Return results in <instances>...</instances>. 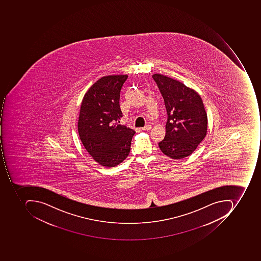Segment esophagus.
<instances>
[{"label":"esophagus","mask_w":261,"mask_h":261,"mask_svg":"<svg viewBox=\"0 0 261 261\" xmlns=\"http://www.w3.org/2000/svg\"><path fill=\"white\" fill-rule=\"evenodd\" d=\"M150 128H151V125H149V124H147V125H146V126L142 128L141 129L143 130V131H149Z\"/></svg>","instance_id":"esophagus-1"}]
</instances>
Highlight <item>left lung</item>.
<instances>
[{"label":"left lung","instance_id":"1","mask_svg":"<svg viewBox=\"0 0 261 261\" xmlns=\"http://www.w3.org/2000/svg\"><path fill=\"white\" fill-rule=\"evenodd\" d=\"M165 101L168 120L166 133L159 143L164 154L172 159L191 155L207 134L208 118L199 94L171 77L152 75Z\"/></svg>","mask_w":261,"mask_h":261}]
</instances>
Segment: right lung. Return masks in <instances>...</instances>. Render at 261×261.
Returning a JSON list of instances; mask_svg holds the SVG:
<instances>
[{
    "label": "right lung",
    "instance_id": "1",
    "mask_svg": "<svg viewBox=\"0 0 261 261\" xmlns=\"http://www.w3.org/2000/svg\"><path fill=\"white\" fill-rule=\"evenodd\" d=\"M127 74L108 75L85 92L81 104L77 129L85 148L92 159L107 168L128 157L136 132L118 124L122 118L120 92Z\"/></svg>",
    "mask_w": 261,
    "mask_h": 261
}]
</instances>
